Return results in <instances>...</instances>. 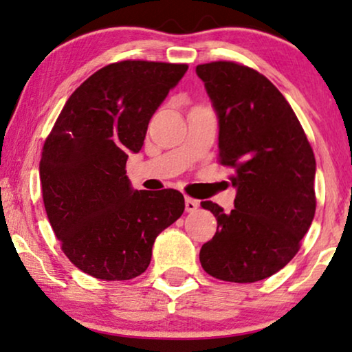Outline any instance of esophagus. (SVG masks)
Returning a JSON list of instances; mask_svg holds the SVG:
<instances>
[{
  "label": "esophagus",
  "mask_w": 352,
  "mask_h": 352,
  "mask_svg": "<svg viewBox=\"0 0 352 352\" xmlns=\"http://www.w3.org/2000/svg\"><path fill=\"white\" fill-rule=\"evenodd\" d=\"M197 207H199V201H196V199H192V197H185V209H186V212H195Z\"/></svg>",
  "instance_id": "34e87169"
}]
</instances>
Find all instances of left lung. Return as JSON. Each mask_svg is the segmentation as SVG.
Masks as SVG:
<instances>
[{"instance_id":"left-lung-1","label":"left lung","mask_w":352,"mask_h":352,"mask_svg":"<svg viewBox=\"0 0 352 352\" xmlns=\"http://www.w3.org/2000/svg\"><path fill=\"white\" fill-rule=\"evenodd\" d=\"M219 120V156L236 169L234 209L217 219L202 245L206 273L228 282H256L294 258L316 212V160L303 127L270 79L234 62L196 67Z\"/></svg>"}]
</instances>
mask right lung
<instances>
[{
    "label": "right lung",
    "mask_w": 352,
    "mask_h": 352,
    "mask_svg": "<svg viewBox=\"0 0 352 352\" xmlns=\"http://www.w3.org/2000/svg\"><path fill=\"white\" fill-rule=\"evenodd\" d=\"M188 70L185 63L124 60L94 73L68 98L46 138L39 180L63 254L102 280L145 273L157 234L180 219L177 190H133L129 155Z\"/></svg>",
    "instance_id": "add662e5"
}]
</instances>
